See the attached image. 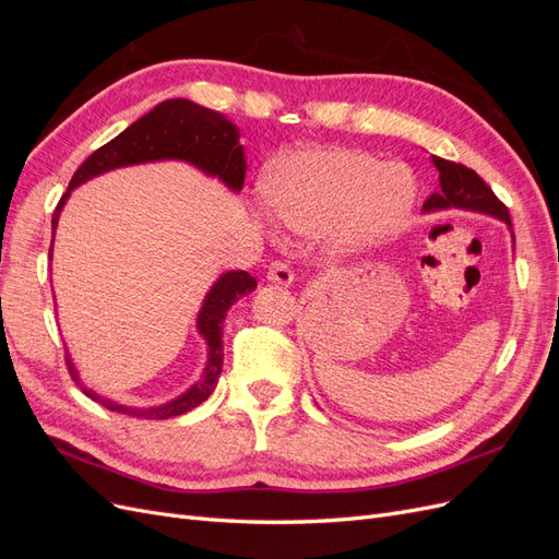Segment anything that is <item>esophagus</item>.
<instances>
[{"label": "esophagus", "mask_w": 559, "mask_h": 559, "mask_svg": "<svg viewBox=\"0 0 559 559\" xmlns=\"http://www.w3.org/2000/svg\"><path fill=\"white\" fill-rule=\"evenodd\" d=\"M270 282H275V284H280V286H289L292 282H294V273H292V267L286 265L284 261H273L270 263V267H267V275H265Z\"/></svg>", "instance_id": "34e87169"}]
</instances>
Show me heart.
<instances>
[{"label": "heart", "mask_w": 559, "mask_h": 559, "mask_svg": "<svg viewBox=\"0 0 559 559\" xmlns=\"http://www.w3.org/2000/svg\"><path fill=\"white\" fill-rule=\"evenodd\" d=\"M263 193L284 226L329 228L335 251H354L401 224L415 200V177L405 165H382L361 151L310 148L270 165Z\"/></svg>", "instance_id": "b5f03b06"}]
</instances>
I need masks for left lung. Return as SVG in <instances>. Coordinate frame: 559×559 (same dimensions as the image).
Returning a JSON list of instances; mask_svg holds the SVG:
<instances>
[{
    "instance_id": "left-lung-1",
    "label": "left lung",
    "mask_w": 559,
    "mask_h": 559,
    "mask_svg": "<svg viewBox=\"0 0 559 559\" xmlns=\"http://www.w3.org/2000/svg\"><path fill=\"white\" fill-rule=\"evenodd\" d=\"M433 165L438 167V179H441V191H436L427 198L425 210H448V207H462V210H476L492 214L501 222L511 226L509 207L495 195V191L462 163H452L445 158L433 156Z\"/></svg>"
}]
</instances>
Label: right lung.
Instances as JSON below:
<instances>
[{
  "label": "right lung",
  "instance_id": "1",
  "mask_svg": "<svg viewBox=\"0 0 559 559\" xmlns=\"http://www.w3.org/2000/svg\"><path fill=\"white\" fill-rule=\"evenodd\" d=\"M238 140H240L238 126H233L222 114L200 107L191 103V99H165V103H160L146 116H142L140 121H134L121 134H116L111 142L93 151V154L79 165V170L74 173L70 186H67V191L58 202V207L53 212V222L50 224H53V230H56L60 210L79 183L88 181L107 170H114V167L134 165V163L179 158L186 163H193L207 175H214L222 181H226L233 191H240L245 183L247 160H245V148ZM50 249H53V242H50ZM253 289H257V280H253L249 273H245V270H230V273L218 277V282L212 286V292L205 298V306H202L198 317V329L202 335H205V341L210 345V361L205 366V373H202V380L193 384L189 392L181 394L179 399L158 405V408L140 411V408H126V405L99 399L86 386H81L83 394L91 396L97 403H103L111 413L132 415V417L170 419V417L189 413L191 408H195V405L210 399V394L214 392V386L218 382V373H222V364H224L222 329H224L228 308L240 296ZM64 359L72 378L79 382L70 357Z\"/></svg>",
  "mask_w": 559,
  "mask_h": 559
}]
</instances>
